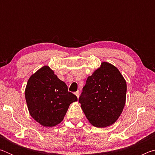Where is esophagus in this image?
Here are the masks:
<instances>
[{
  "label": "esophagus",
  "mask_w": 155,
  "mask_h": 155,
  "mask_svg": "<svg viewBox=\"0 0 155 155\" xmlns=\"http://www.w3.org/2000/svg\"><path fill=\"white\" fill-rule=\"evenodd\" d=\"M75 95L77 96V98H78V97H79V95H80V94H79V91H76V92H75Z\"/></svg>",
  "instance_id": "1"
}]
</instances>
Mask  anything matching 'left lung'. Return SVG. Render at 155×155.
<instances>
[{"instance_id":"1","label":"left lung","mask_w":155,"mask_h":155,"mask_svg":"<svg viewBox=\"0 0 155 155\" xmlns=\"http://www.w3.org/2000/svg\"><path fill=\"white\" fill-rule=\"evenodd\" d=\"M126 94L127 83L118 69L103 62L88 77L78 102L91 124L107 127L114 124L122 114Z\"/></svg>"}]
</instances>
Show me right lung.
<instances>
[{"instance_id": "add662e5", "label": "right lung", "mask_w": 155, "mask_h": 155, "mask_svg": "<svg viewBox=\"0 0 155 155\" xmlns=\"http://www.w3.org/2000/svg\"><path fill=\"white\" fill-rule=\"evenodd\" d=\"M25 98L31 117L41 125L49 127L59 124L70 104L77 101V97L68 91L66 84L46 65L29 78Z\"/></svg>"}]
</instances>
